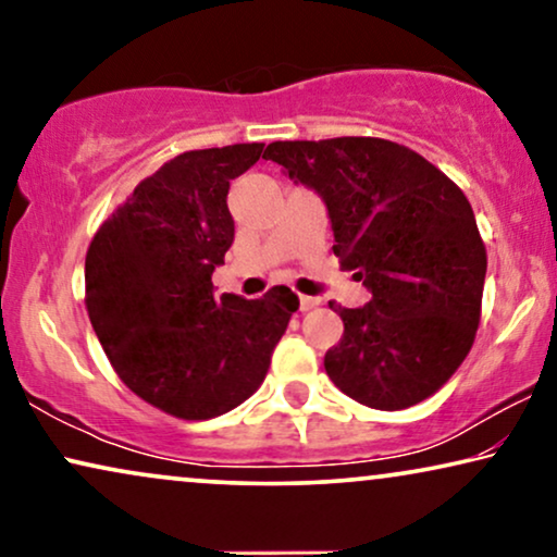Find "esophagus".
Instances as JSON below:
<instances>
[{
	"label": "esophagus",
	"instance_id": "esophagus-1",
	"mask_svg": "<svg viewBox=\"0 0 557 557\" xmlns=\"http://www.w3.org/2000/svg\"><path fill=\"white\" fill-rule=\"evenodd\" d=\"M299 307H301V311H311V309L319 307V299H314V296H301Z\"/></svg>",
	"mask_w": 557,
	"mask_h": 557
}]
</instances>
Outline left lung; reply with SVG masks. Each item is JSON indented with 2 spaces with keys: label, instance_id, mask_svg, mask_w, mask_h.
Returning a JSON list of instances; mask_svg holds the SVG:
<instances>
[{
  "label": "left lung",
  "instance_id": "obj_1",
  "mask_svg": "<svg viewBox=\"0 0 557 557\" xmlns=\"http://www.w3.org/2000/svg\"><path fill=\"white\" fill-rule=\"evenodd\" d=\"M263 159L322 197L342 269L368 286L334 307L345 334L324 370L377 410L421 403L459 370L482 314L486 248L467 195L413 149L372 136L273 141Z\"/></svg>",
  "mask_w": 557,
  "mask_h": 557
}]
</instances>
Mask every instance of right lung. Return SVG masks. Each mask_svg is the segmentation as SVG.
<instances>
[{
  "instance_id": "right-lung-1",
  "label": "right lung",
  "mask_w": 557,
  "mask_h": 557,
  "mask_svg": "<svg viewBox=\"0 0 557 557\" xmlns=\"http://www.w3.org/2000/svg\"><path fill=\"white\" fill-rule=\"evenodd\" d=\"M261 154L263 144H233L170 159L90 240L96 337L128 391L174 418L208 421L250 398L299 309L286 286L261 299L212 288L235 238L231 180Z\"/></svg>"
}]
</instances>
